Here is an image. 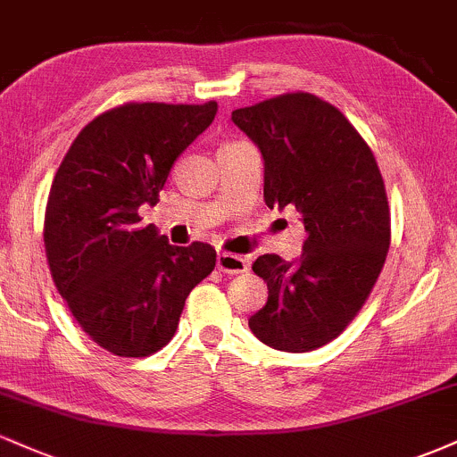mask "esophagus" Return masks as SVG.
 I'll list each match as a JSON object with an SVG mask.
<instances>
[{
	"label": "esophagus",
	"mask_w": 457,
	"mask_h": 457,
	"mask_svg": "<svg viewBox=\"0 0 457 457\" xmlns=\"http://www.w3.org/2000/svg\"><path fill=\"white\" fill-rule=\"evenodd\" d=\"M217 269L225 272V275H243V272L249 270V264L243 255L234 253H219L217 255Z\"/></svg>",
	"instance_id": "esophagus-1"
}]
</instances>
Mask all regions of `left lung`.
Returning <instances> with one entry per match:
<instances>
[{"mask_svg": "<svg viewBox=\"0 0 457 457\" xmlns=\"http://www.w3.org/2000/svg\"><path fill=\"white\" fill-rule=\"evenodd\" d=\"M232 122L264 159V202L295 206L301 258L260 255L269 301L249 328L283 353H309L348 327L378 279L391 240L385 182L374 154L333 104L296 92L236 109Z\"/></svg>", "mask_w": 457, "mask_h": 457, "instance_id": "8db88e82", "label": "left lung"}]
</instances>
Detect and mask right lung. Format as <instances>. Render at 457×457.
Here are the masks:
<instances>
[{
    "mask_svg": "<svg viewBox=\"0 0 457 457\" xmlns=\"http://www.w3.org/2000/svg\"><path fill=\"white\" fill-rule=\"evenodd\" d=\"M214 115V101L115 107L77 135L54 178L51 275L79 327L109 353L148 356L170 344L188 292L214 269L211 245L174 246L139 217Z\"/></svg>",
    "mask_w": 457,
    "mask_h": 457,
    "instance_id": "obj_1",
    "label": "right lung"
}]
</instances>
